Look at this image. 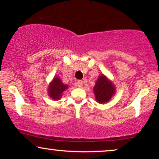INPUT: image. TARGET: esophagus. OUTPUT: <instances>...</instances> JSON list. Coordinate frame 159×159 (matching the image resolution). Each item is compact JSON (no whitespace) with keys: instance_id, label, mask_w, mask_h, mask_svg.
I'll list each match as a JSON object with an SVG mask.
<instances>
[{"instance_id":"34e87169","label":"esophagus","mask_w":159,"mask_h":159,"mask_svg":"<svg viewBox=\"0 0 159 159\" xmlns=\"http://www.w3.org/2000/svg\"><path fill=\"white\" fill-rule=\"evenodd\" d=\"M82 84H83V82H82V80H77L75 84H76V86L79 87V88H82Z\"/></svg>"}]
</instances>
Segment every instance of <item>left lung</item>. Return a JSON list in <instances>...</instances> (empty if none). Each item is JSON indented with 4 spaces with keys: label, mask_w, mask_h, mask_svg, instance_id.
<instances>
[{
    "label": "left lung",
    "mask_w": 159,
    "mask_h": 159,
    "mask_svg": "<svg viewBox=\"0 0 159 159\" xmlns=\"http://www.w3.org/2000/svg\"><path fill=\"white\" fill-rule=\"evenodd\" d=\"M95 99L100 103L108 102L115 93L113 84L104 75L100 76L94 87Z\"/></svg>",
    "instance_id": "8db88e82"
}]
</instances>
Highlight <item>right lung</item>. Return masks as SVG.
Here are the masks:
<instances>
[{"label": "right lung", "instance_id": "add662e5", "mask_svg": "<svg viewBox=\"0 0 159 159\" xmlns=\"http://www.w3.org/2000/svg\"><path fill=\"white\" fill-rule=\"evenodd\" d=\"M68 88L66 84H63L58 77H55L49 86L48 94L53 100L60 99L64 91Z\"/></svg>", "mask_w": 159, "mask_h": 159}]
</instances>
